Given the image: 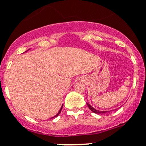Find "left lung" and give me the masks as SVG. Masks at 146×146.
Masks as SVG:
<instances>
[{
    "label": "left lung",
    "mask_w": 146,
    "mask_h": 146,
    "mask_svg": "<svg viewBox=\"0 0 146 146\" xmlns=\"http://www.w3.org/2000/svg\"><path fill=\"white\" fill-rule=\"evenodd\" d=\"M87 105L88 106V108H90V110H91V111H93V113H105L108 112V111H97V110H96V109L92 107L91 106H90L89 103H87Z\"/></svg>",
    "instance_id": "1"
}]
</instances>
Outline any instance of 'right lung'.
<instances>
[{"instance_id": "right-lung-1", "label": "right lung", "mask_w": 146, "mask_h": 146, "mask_svg": "<svg viewBox=\"0 0 146 146\" xmlns=\"http://www.w3.org/2000/svg\"><path fill=\"white\" fill-rule=\"evenodd\" d=\"M62 108H63V106H62L61 108H60V111H59V112H58V114H57V115H55V116H54V117H56V116H58V115H59V114H60V111H61V110H62ZM54 117H53V118H54Z\"/></svg>"}]
</instances>
